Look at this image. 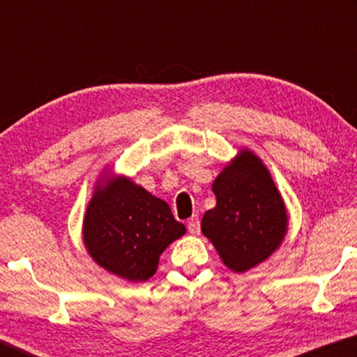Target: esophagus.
Masks as SVG:
<instances>
[{"label": "esophagus", "mask_w": 357, "mask_h": 357, "mask_svg": "<svg viewBox=\"0 0 357 357\" xmlns=\"http://www.w3.org/2000/svg\"><path fill=\"white\" fill-rule=\"evenodd\" d=\"M188 232L190 234H199V218L198 216H192L187 222Z\"/></svg>", "instance_id": "34e87169"}]
</instances>
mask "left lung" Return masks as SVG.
I'll list each match as a JSON object with an SVG mask.
<instances>
[{"label": "left lung", "instance_id": "1", "mask_svg": "<svg viewBox=\"0 0 357 357\" xmlns=\"http://www.w3.org/2000/svg\"><path fill=\"white\" fill-rule=\"evenodd\" d=\"M218 204L204 213L202 231L231 270L242 273L266 260L287 229L280 192L261 160L250 151L214 180Z\"/></svg>", "mask_w": 357, "mask_h": 357}]
</instances>
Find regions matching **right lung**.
I'll return each mask as SVG.
<instances>
[{
  "mask_svg": "<svg viewBox=\"0 0 357 357\" xmlns=\"http://www.w3.org/2000/svg\"><path fill=\"white\" fill-rule=\"evenodd\" d=\"M185 226L169 204L131 180L115 178L97 187L84 218V243L107 271L128 281H146L159 257Z\"/></svg>",
  "mask_w": 357,
  "mask_h": 357,
  "instance_id": "obj_1",
  "label": "right lung"
}]
</instances>
